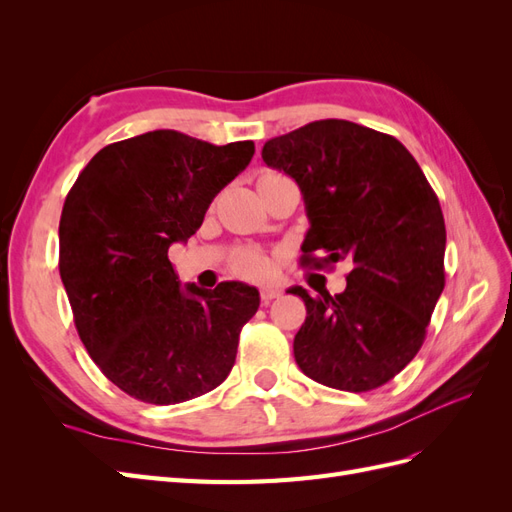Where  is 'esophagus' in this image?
<instances>
[{
	"label": "esophagus",
	"mask_w": 512,
	"mask_h": 512,
	"mask_svg": "<svg viewBox=\"0 0 512 512\" xmlns=\"http://www.w3.org/2000/svg\"><path fill=\"white\" fill-rule=\"evenodd\" d=\"M277 297H282V290H280V288H273V286L260 288V301H262V303H269V301H273V299H277Z\"/></svg>",
	"instance_id": "esophagus-1"
}]
</instances>
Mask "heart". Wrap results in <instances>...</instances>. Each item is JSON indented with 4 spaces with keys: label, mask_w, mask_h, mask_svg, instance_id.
Listing matches in <instances>:
<instances>
[{
    "label": "heart",
    "mask_w": 512,
    "mask_h": 512,
    "mask_svg": "<svg viewBox=\"0 0 512 512\" xmlns=\"http://www.w3.org/2000/svg\"><path fill=\"white\" fill-rule=\"evenodd\" d=\"M273 175L277 173H262L258 181ZM232 269H235V273H239L241 277H247V280H262V277H267L271 273V258L265 252L243 250L232 258Z\"/></svg>",
    "instance_id": "b5f03b06"
}]
</instances>
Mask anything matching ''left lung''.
Masks as SVG:
<instances>
[{
  "mask_svg": "<svg viewBox=\"0 0 512 512\" xmlns=\"http://www.w3.org/2000/svg\"><path fill=\"white\" fill-rule=\"evenodd\" d=\"M299 183L309 230L301 265L348 260L346 290L305 301L294 359L305 376L348 393L393 380L421 350L444 290L446 228L436 192L395 136L320 119L262 147Z\"/></svg>",
  "mask_w": 512,
  "mask_h": 512,
  "instance_id": "left-lung-1",
  "label": "left lung"
}]
</instances>
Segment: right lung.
<instances>
[{"label":"right lung","instance_id":"add662e5","mask_svg":"<svg viewBox=\"0 0 512 512\" xmlns=\"http://www.w3.org/2000/svg\"><path fill=\"white\" fill-rule=\"evenodd\" d=\"M252 156V141L218 147L153 130L100 149L66 196L59 275L76 331L102 374L138 401L181 404L235 365L258 290L181 288L168 247L194 235Z\"/></svg>","mask_w":512,"mask_h":512}]
</instances>
